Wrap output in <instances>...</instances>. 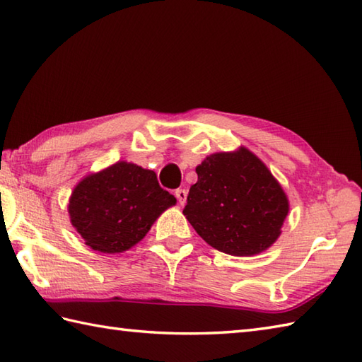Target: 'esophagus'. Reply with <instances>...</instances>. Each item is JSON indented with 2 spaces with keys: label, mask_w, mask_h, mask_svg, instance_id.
Listing matches in <instances>:
<instances>
[{
  "label": "esophagus",
  "mask_w": 362,
  "mask_h": 362,
  "mask_svg": "<svg viewBox=\"0 0 362 362\" xmlns=\"http://www.w3.org/2000/svg\"><path fill=\"white\" fill-rule=\"evenodd\" d=\"M175 197H176V200L180 202V204H184L187 200V190L186 189H176Z\"/></svg>",
  "instance_id": "esophagus-1"
}]
</instances>
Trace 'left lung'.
Instances as JSON below:
<instances>
[{
	"label": "left lung",
	"mask_w": 362,
	"mask_h": 362,
	"mask_svg": "<svg viewBox=\"0 0 362 362\" xmlns=\"http://www.w3.org/2000/svg\"><path fill=\"white\" fill-rule=\"evenodd\" d=\"M182 214L198 235L233 256H252L274 243L289 203L269 168L247 148L216 153L195 168Z\"/></svg>",
	"instance_id": "8db88e82"
}]
</instances>
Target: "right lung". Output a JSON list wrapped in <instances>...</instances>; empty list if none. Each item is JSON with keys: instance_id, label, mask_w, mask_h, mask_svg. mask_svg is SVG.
Returning <instances> with one entry per match:
<instances>
[{"instance_id": "1", "label": "right lung", "mask_w": 362, "mask_h": 362, "mask_svg": "<svg viewBox=\"0 0 362 362\" xmlns=\"http://www.w3.org/2000/svg\"><path fill=\"white\" fill-rule=\"evenodd\" d=\"M175 203L176 198L159 186L153 170L117 162L78 184L69 212L88 247L122 253L142 240L154 220Z\"/></svg>"}]
</instances>
